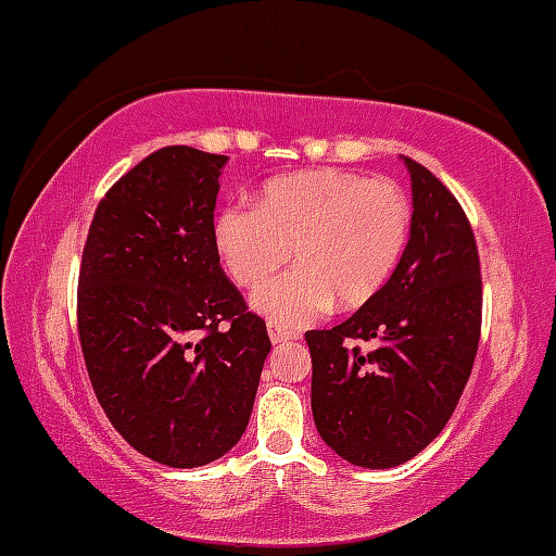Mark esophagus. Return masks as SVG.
<instances>
[{
    "label": "esophagus",
    "mask_w": 556,
    "mask_h": 556,
    "mask_svg": "<svg viewBox=\"0 0 556 556\" xmlns=\"http://www.w3.org/2000/svg\"><path fill=\"white\" fill-rule=\"evenodd\" d=\"M268 338H271L274 345H279V343H288V340H295L298 334L290 332V329L274 325V321H271V325H268Z\"/></svg>",
    "instance_id": "1"
}]
</instances>
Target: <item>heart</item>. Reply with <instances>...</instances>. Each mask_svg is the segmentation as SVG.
<instances>
[{
  "instance_id": "b5f03b06",
  "label": "heart",
  "mask_w": 556,
  "mask_h": 556,
  "mask_svg": "<svg viewBox=\"0 0 556 556\" xmlns=\"http://www.w3.org/2000/svg\"><path fill=\"white\" fill-rule=\"evenodd\" d=\"M412 203L390 179L314 168L268 179L255 208L231 205L213 222V242L240 288H260L293 250L296 268L253 295L274 325H308L332 306L362 308L399 266Z\"/></svg>"
}]
</instances>
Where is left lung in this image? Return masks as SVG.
I'll use <instances>...</instances> for the list:
<instances>
[{
	"mask_svg": "<svg viewBox=\"0 0 556 556\" xmlns=\"http://www.w3.org/2000/svg\"><path fill=\"white\" fill-rule=\"evenodd\" d=\"M404 163L414 213L399 266L351 319L306 332L316 430L369 469L404 465L446 427L483 319L478 245L459 200L417 161Z\"/></svg>",
	"mask_w": 556,
	"mask_h": 556,
	"instance_id": "1",
	"label": "left lung"
}]
</instances>
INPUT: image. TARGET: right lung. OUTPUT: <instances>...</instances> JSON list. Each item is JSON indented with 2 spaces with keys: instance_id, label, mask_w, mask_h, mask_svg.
I'll use <instances>...</instances> for the list:
<instances>
[{
  "instance_id": "obj_1",
  "label": "right lung",
  "mask_w": 556,
  "mask_h": 556,
  "mask_svg": "<svg viewBox=\"0 0 556 556\" xmlns=\"http://www.w3.org/2000/svg\"><path fill=\"white\" fill-rule=\"evenodd\" d=\"M227 155L174 144L108 189L78 271V338L97 401L157 465L203 467L245 432L271 351L213 242Z\"/></svg>"
}]
</instances>
